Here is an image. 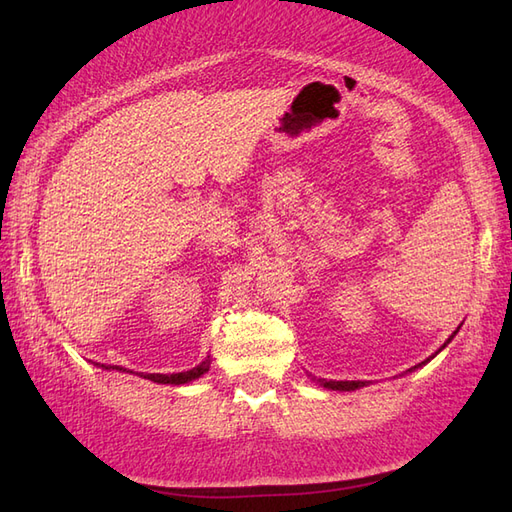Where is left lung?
<instances>
[{
  "label": "left lung",
  "instance_id": "1",
  "mask_svg": "<svg viewBox=\"0 0 512 512\" xmlns=\"http://www.w3.org/2000/svg\"><path fill=\"white\" fill-rule=\"evenodd\" d=\"M459 331V329H457ZM457 331L451 335V337H448L446 339V342H444V346L440 348V350H444L446 348V344L448 342H451V339L457 335ZM438 350V352H440ZM436 352V354H438ZM436 354H433V356H436ZM433 356H431V359H433ZM429 361V359H427ZM427 361H423V363H418V365H414L412 369H416V367H421V365H425ZM412 369H408V371H412ZM318 382L324 386V389H331V391H356V389H361V386H367V382H363V380H324V378H318Z\"/></svg>",
  "mask_w": 512,
  "mask_h": 512
}]
</instances>
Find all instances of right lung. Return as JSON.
Segmentation results:
<instances>
[{
  "label": "right lung",
  "instance_id": "obj_1",
  "mask_svg": "<svg viewBox=\"0 0 512 512\" xmlns=\"http://www.w3.org/2000/svg\"><path fill=\"white\" fill-rule=\"evenodd\" d=\"M209 356L207 359L200 363V365H196L194 369H188V371H181V374H145L143 378H147V380H151V382H158V384H185V382H192V380H196V378H200L203 374H207L209 371ZM102 369H117V371H126L123 367H117V365H113V367H106V365H102ZM132 374V371H130Z\"/></svg>",
  "mask_w": 512,
  "mask_h": 512
}]
</instances>
